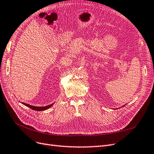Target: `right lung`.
Listing matches in <instances>:
<instances>
[{"label":"right lung","instance_id":"obj_1","mask_svg":"<svg viewBox=\"0 0 154 154\" xmlns=\"http://www.w3.org/2000/svg\"><path fill=\"white\" fill-rule=\"evenodd\" d=\"M23 105H24L27 106L29 107L30 109L34 110H36V111H42V110H45L46 109H49L51 106H52V105H53V103L49 105H48V106H32V105H30L29 104H27V103H22Z\"/></svg>","mask_w":154,"mask_h":154}]
</instances>
